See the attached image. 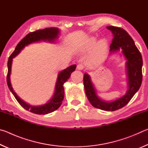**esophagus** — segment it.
Returning a JSON list of instances; mask_svg holds the SVG:
<instances>
[{
	"label": "esophagus",
	"instance_id": "34e87169",
	"mask_svg": "<svg viewBox=\"0 0 148 148\" xmlns=\"http://www.w3.org/2000/svg\"><path fill=\"white\" fill-rule=\"evenodd\" d=\"M84 69V65L83 64H79L77 65V70H80V71H82V70H83Z\"/></svg>",
	"mask_w": 148,
	"mask_h": 148
}]
</instances>
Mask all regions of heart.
<instances>
[{
  "mask_svg": "<svg viewBox=\"0 0 148 148\" xmlns=\"http://www.w3.org/2000/svg\"><path fill=\"white\" fill-rule=\"evenodd\" d=\"M95 43H96V40L94 38H92L86 42L84 47L87 51H90V50L93 49L95 47L93 51V57L95 58H98V57L102 56L104 53V52L106 51L107 49V42L105 40H102L99 41L96 45H95Z\"/></svg>",
  "mask_w": 148,
  "mask_h": 148,
  "instance_id": "obj_1",
  "label": "heart"
}]
</instances>
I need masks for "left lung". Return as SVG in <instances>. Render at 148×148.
<instances>
[{
  "label": "left lung",
  "instance_id": "obj_1",
  "mask_svg": "<svg viewBox=\"0 0 148 148\" xmlns=\"http://www.w3.org/2000/svg\"><path fill=\"white\" fill-rule=\"evenodd\" d=\"M106 28L112 32L114 36L110 51L112 53L121 49L127 60L126 65L129 89L121 98L108 102L98 98L90 77L87 74L84 75V84L87 99L92 106L105 111H115L124 107L138 91L142 82V67L143 62L141 53L128 32L117 27L108 26Z\"/></svg>",
  "mask_w": 148,
  "mask_h": 148
}]
</instances>
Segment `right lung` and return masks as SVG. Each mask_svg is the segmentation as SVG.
Listing matches in <instances>:
<instances>
[{"label":"right lung","mask_w":148,"mask_h":148,"mask_svg":"<svg viewBox=\"0 0 148 148\" xmlns=\"http://www.w3.org/2000/svg\"><path fill=\"white\" fill-rule=\"evenodd\" d=\"M59 34V30L57 28H46L43 30H39L32 32H30L28 34H27L24 38L20 41L18 44L17 45L16 49L14 51L13 53L10 56L8 61V74H7V84L9 89L12 91V94L14 95L15 98L17 100V101L19 102L21 106L27 110H29L30 112L36 114H47L51 112L55 111L59 108L62 104V101L64 99V87L63 84L64 82L67 81V79H69L71 77V74L72 72H74L76 68V64H72L68 68H66L64 71H61L58 75L57 77V83L56 86V91L55 93L50 101L43 106H32L31 105L26 104L22 100L19 98L17 96L16 92L14 91L13 88L11 86L10 76L11 73V67L12 63V59L16 57L18 54L21 50L23 47L31 43L34 42H38L40 40L53 42L55 39L57 37V35Z\"/></svg>","instance_id":"obj_1"}]
</instances>
